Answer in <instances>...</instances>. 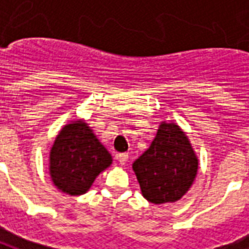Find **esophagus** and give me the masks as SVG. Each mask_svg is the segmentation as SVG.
I'll return each instance as SVG.
<instances>
[{"label":"esophagus","mask_w":249,"mask_h":249,"mask_svg":"<svg viewBox=\"0 0 249 249\" xmlns=\"http://www.w3.org/2000/svg\"><path fill=\"white\" fill-rule=\"evenodd\" d=\"M117 159H118V162L121 163V164H126V162L128 160V155H127L126 152H122V154H117Z\"/></svg>","instance_id":"34e87169"}]
</instances>
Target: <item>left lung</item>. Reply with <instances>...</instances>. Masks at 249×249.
Segmentation results:
<instances>
[{
  "label": "left lung",
  "instance_id": "1",
  "mask_svg": "<svg viewBox=\"0 0 249 249\" xmlns=\"http://www.w3.org/2000/svg\"><path fill=\"white\" fill-rule=\"evenodd\" d=\"M143 196L162 204L179 200L188 191L197 171L191 143L175 123H160L151 146L132 164Z\"/></svg>",
  "mask_w": 249,
  "mask_h": 249
}]
</instances>
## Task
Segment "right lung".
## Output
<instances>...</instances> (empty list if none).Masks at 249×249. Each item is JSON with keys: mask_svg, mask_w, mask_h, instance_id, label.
<instances>
[{"mask_svg": "<svg viewBox=\"0 0 249 249\" xmlns=\"http://www.w3.org/2000/svg\"><path fill=\"white\" fill-rule=\"evenodd\" d=\"M112 162L110 152L83 121L62 128L50 151L53 183L69 195H82Z\"/></svg>", "mask_w": 249, "mask_h": 249, "instance_id": "add662e5", "label": "right lung"}]
</instances>
